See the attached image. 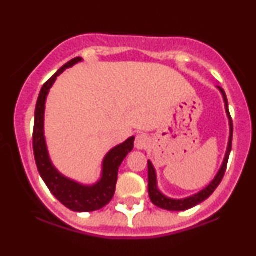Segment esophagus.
<instances>
[{"label": "esophagus", "instance_id": "esophagus-1", "mask_svg": "<svg viewBox=\"0 0 256 256\" xmlns=\"http://www.w3.org/2000/svg\"><path fill=\"white\" fill-rule=\"evenodd\" d=\"M150 144V140L144 134H140L136 136V140H134V146L137 149H146Z\"/></svg>", "mask_w": 256, "mask_h": 256}]
</instances>
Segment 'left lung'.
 <instances>
[{
	"instance_id": "obj_1",
	"label": "left lung",
	"mask_w": 256,
	"mask_h": 256,
	"mask_svg": "<svg viewBox=\"0 0 256 256\" xmlns=\"http://www.w3.org/2000/svg\"><path fill=\"white\" fill-rule=\"evenodd\" d=\"M218 89L222 92V98H224V102H225V110L226 113H228V119H230V138H228V150H226V155L224 158V162H222V167H220L218 174L216 176V178L213 179L212 183L208 185L207 188H204V190H201L198 194L196 195L190 196V198H183V200H173L170 198H166L165 195H162L158 189V184H156V173H155V168L152 166V164L150 161H148V192H149V198H150L152 202L158 207L162 208V210H190V208L195 207L201 202H204V200H207L210 195L214 192V190L218 188V185L222 183V178H224L225 171H226V166H228V156H230V152H231V146H232V134H234V125H232V119L230 116V112H228V98H226V94L225 91L222 89V88L218 86Z\"/></svg>"
}]
</instances>
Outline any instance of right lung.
<instances>
[{
  "label": "right lung",
  "mask_w": 256,
  "mask_h": 256,
  "mask_svg": "<svg viewBox=\"0 0 256 256\" xmlns=\"http://www.w3.org/2000/svg\"><path fill=\"white\" fill-rule=\"evenodd\" d=\"M82 61V58H74L64 64L52 77L46 80L38 96L34 110V154L40 177L52 195L64 206L74 212H92L104 208L110 202L116 192L118 180V170L126 155L134 149V137H130L122 144L116 146L106 155L102 166V177L94 185H82L77 182L64 177L52 166L44 138V108L49 90L64 70Z\"/></svg>",
  "instance_id": "obj_1"
}]
</instances>
